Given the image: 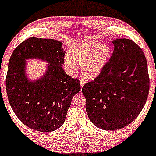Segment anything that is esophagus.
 <instances>
[{"label":"esophagus","instance_id":"34e87169","mask_svg":"<svg viewBox=\"0 0 156 156\" xmlns=\"http://www.w3.org/2000/svg\"><path fill=\"white\" fill-rule=\"evenodd\" d=\"M80 88H83V85L84 84H85V80H84L83 78H80Z\"/></svg>","mask_w":156,"mask_h":156}]
</instances>
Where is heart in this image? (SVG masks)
<instances>
[{"label":"heart","instance_id":"1","mask_svg":"<svg viewBox=\"0 0 156 156\" xmlns=\"http://www.w3.org/2000/svg\"><path fill=\"white\" fill-rule=\"evenodd\" d=\"M69 55L64 59V67L69 74H74L80 67V73L86 80L97 78L110 59V50L102 42L83 38L71 46Z\"/></svg>","mask_w":156,"mask_h":156}]
</instances>
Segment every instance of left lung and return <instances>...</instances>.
I'll return each instance as SVG.
<instances>
[{
  "label": "left lung",
  "mask_w": 156,
  "mask_h": 156,
  "mask_svg": "<svg viewBox=\"0 0 156 156\" xmlns=\"http://www.w3.org/2000/svg\"><path fill=\"white\" fill-rule=\"evenodd\" d=\"M113 53L105 67L82 89L89 119L103 130L124 128L136 119L150 88L143 51L132 40L112 41Z\"/></svg>",
  "instance_id": "1"
}]
</instances>
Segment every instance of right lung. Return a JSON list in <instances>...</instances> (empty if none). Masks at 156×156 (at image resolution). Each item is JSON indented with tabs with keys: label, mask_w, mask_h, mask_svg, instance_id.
<instances>
[{
	"label": "right lung",
	"mask_w": 156,
	"mask_h": 156,
	"mask_svg": "<svg viewBox=\"0 0 156 156\" xmlns=\"http://www.w3.org/2000/svg\"><path fill=\"white\" fill-rule=\"evenodd\" d=\"M61 41L30 37L15 48L9 62L5 87L8 99L21 122L37 132H51L61 127L80 82L65 74V51ZM48 63L44 74L35 80L27 76V60Z\"/></svg>",
	"instance_id": "1"
}]
</instances>
